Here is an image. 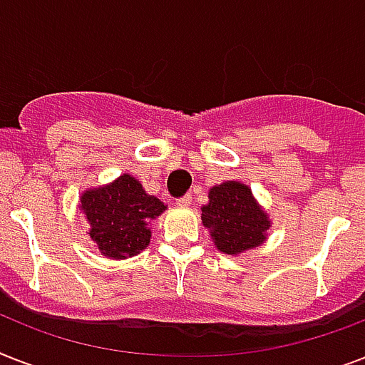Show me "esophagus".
I'll list each match as a JSON object with an SVG mask.
<instances>
[{
	"instance_id": "esophagus-1",
	"label": "esophagus",
	"mask_w": 365,
	"mask_h": 365,
	"mask_svg": "<svg viewBox=\"0 0 365 365\" xmlns=\"http://www.w3.org/2000/svg\"><path fill=\"white\" fill-rule=\"evenodd\" d=\"M191 200H193V197L191 195H183V197H180V199H176V205L178 206H189L191 205Z\"/></svg>"
}]
</instances>
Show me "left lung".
<instances>
[{
	"mask_svg": "<svg viewBox=\"0 0 365 365\" xmlns=\"http://www.w3.org/2000/svg\"><path fill=\"white\" fill-rule=\"evenodd\" d=\"M210 202L202 206V223L223 254H240L265 240L267 214L252 197L248 185L225 182L210 189Z\"/></svg>",
	"mask_w": 365,
	"mask_h": 365,
	"instance_id": "left-lung-1",
	"label": "left lung"
}]
</instances>
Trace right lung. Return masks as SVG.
<instances>
[{"label":"right lung","instance_id":"1","mask_svg":"<svg viewBox=\"0 0 365 365\" xmlns=\"http://www.w3.org/2000/svg\"><path fill=\"white\" fill-rule=\"evenodd\" d=\"M81 210L91 225V239L111 259L140 254L151 239L148 223L166 210L165 202L148 195L142 183L123 174L106 187L81 197Z\"/></svg>","mask_w":365,"mask_h":365}]
</instances>
